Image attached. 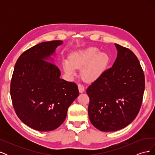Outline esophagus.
I'll return each instance as SVG.
<instances>
[{
    "mask_svg": "<svg viewBox=\"0 0 155 155\" xmlns=\"http://www.w3.org/2000/svg\"><path fill=\"white\" fill-rule=\"evenodd\" d=\"M78 89L80 93H82L85 91V88H84V87L82 85H81V84H79L78 85Z\"/></svg>",
    "mask_w": 155,
    "mask_h": 155,
    "instance_id": "34e87169",
    "label": "esophagus"
}]
</instances>
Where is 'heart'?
Returning <instances> with one entry per match:
<instances>
[{
  "label": "heart",
  "instance_id": "1",
  "mask_svg": "<svg viewBox=\"0 0 155 155\" xmlns=\"http://www.w3.org/2000/svg\"><path fill=\"white\" fill-rule=\"evenodd\" d=\"M110 57L105 52H100L95 47L79 50L70 55L69 60L63 62V67L69 76L76 73V68H81V76L87 81H94L100 78L110 63Z\"/></svg>",
  "mask_w": 155,
  "mask_h": 155
}]
</instances>
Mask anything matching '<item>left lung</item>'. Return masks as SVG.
Listing matches in <instances>:
<instances>
[{"mask_svg":"<svg viewBox=\"0 0 155 155\" xmlns=\"http://www.w3.org/2000/svg\"><path fill=\"white\" fill-rule=\"evenodd\" d=\"M118 51L112 67L87 89L92 124L104 132L123 129L137 116L145 89L143 71L129 48L115 44Z\"/></svg>","mask_w":155,"mask_h":155,"instance_id":"1","label":"left lung"}]
</instances>
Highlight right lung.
<instances>
[{"mask_svg":"<svg viewBox=\"0 0 155 155\" xmlns=\"http://www.w3.org/2000/svg\"><path fill=\"white\" fill-rule=\"evenodd\" d=\"M62 41L43 42L24 51L17 61L10 85L12 104L23 123L39 131L58 128L79 96L78 85L61 79L60 70L46 61Z\"/></svg>","mask_w":155,"mask_h":155,"instance_id":"add662e5","label":"right lung"}]
</instances>
